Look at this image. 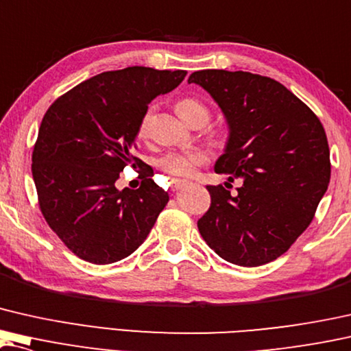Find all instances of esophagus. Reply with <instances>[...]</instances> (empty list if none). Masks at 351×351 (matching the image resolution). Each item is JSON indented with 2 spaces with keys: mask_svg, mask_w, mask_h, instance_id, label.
<instances>
[{
  "mask_svg": "<svg viewBox=\"0 0 351 351\" xmlns=\"http://www.w3.org/2000/svg\"><path fill=\"white\" fill-rule=\"evenodd\" d=\"M186 184H188V182L184 180V179H172L171 180V190L177 191V190H180L182 186H185Z\"/></svg>",
  "mask_w": 351,
  "mask_h": 351,
  "instance_id": "34e87169",
  "label": "esophagus"
}]
</instances>
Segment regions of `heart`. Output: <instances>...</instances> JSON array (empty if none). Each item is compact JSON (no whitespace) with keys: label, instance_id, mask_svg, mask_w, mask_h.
<instances>
[{"label":"heart","instance_id":"obj_1","mask_svg":"<svg viewBox=\"0 0 351 351\" xmlns=\"http://www.w3.org/2000/svg\"><path fill=\"white\" fill-rule=\"evenodd\" d=\"M177 114L190 123L195 119H201L207 121L209 119V109L204 103L196 98H182L176 104ZM152 120V109H147L138 126V134L144 138L149 133V126ZM207 161V155L201 150H188V152H167L166 155L158 160V167L167 176L172 177H191L197 167Z\"/></svg>","mask_w":351,"mask_h":351}]
</instances>
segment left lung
<instances>
[{
	"instance_id": "1",
	"label": "left lung",
	"mask_w": 351,
	"mask_h": 351,
	"mask_svg": "<svg viewBox=\"0 0 351 351\" xmlns=\"http://www.w3.org/2000/svg\"><path fill=\"white\" fill-rule=\"evenodd\" d=\"M188 84L209 91L230 126L215 172L231 174L230 182L242 177L236 196L207 186L210 207L197 230L237 266L277 260L307 230L328 190L331 161L322 121L280 82L260 74L202 69Z\"/></svg>"
}]
</instances>
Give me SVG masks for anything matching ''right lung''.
Returning a JSON list of instances; mask_svg holds the SVG:
<instances>
[{
	"instance_id": "1",
	"label": "right lung",
	"mask_w": 351,
	"mask_h": 351,
	"mask_svg": "<svg viewBox=\"0 0 351 351\" xmlns=\"http://www.w3.org/2000/svg\"><path fill=\"white\" fill-rule=\"evenodd\" d=\"M186 71L144 66L108 71L55 99L33 149L39 209L66 247L93 264L130 256L149 236L167 193L144 177L138 190L115 186L133 155L142 115Z\"/></svg>"
}]
</instances>
